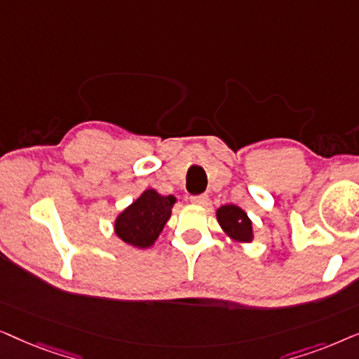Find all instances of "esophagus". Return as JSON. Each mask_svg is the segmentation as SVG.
<instances>
[{"mask_svg":"<svg viewBox=\"0 0 359 359\" xmlns=\"http://www.w3.org/2000/svg\"><path fill=\"white\" fill-rule=\"evenodd\" d=\"M191 203L198 204V205H205L209 203L208 194H198V196H191Z\"/></svg>","mask_w":359,"mask_h":359,"instance_id":"34e87169","label":"esophagus"}]
</instances>
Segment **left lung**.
Returning a JSON list of instances; mask_svg holds the SVG:
<instances>
[{"mask_svg":"<svg viewBox=\"0 0 359 359\" xmlns=\"http://www.w3.org/2000/svg\"><path fill=\"white\" fill-rule=\"evenodd\" d=\"M217 220L229 237L238 240V242H252V220L238 205H222L217 210Z\"/></svg>","mask_w":359,"mask_h":359,"instance_id":"obj_1","label":"left lung"}]
</instances>
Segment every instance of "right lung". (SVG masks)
Segmentation results:
<instances>
[{
  "instance_id": "obj_1",
  "label": "right lung",
  "mask_w": 359,
  "mask_h": 359,
  "mask_svg": "<svg viewBox=\"0 0 359 359\" xmlns=\"http://www.w3.org/2000/svg\"><path fill=\"white\" fill-rule=\"evenodd\" d=\"M175 203L173 196H161L155 189H147L116 219L117 237L137 248H149L163 230Z\"/></svg>"
}]
</instances>
